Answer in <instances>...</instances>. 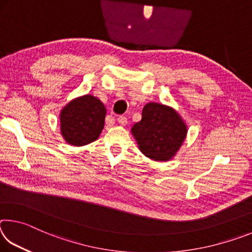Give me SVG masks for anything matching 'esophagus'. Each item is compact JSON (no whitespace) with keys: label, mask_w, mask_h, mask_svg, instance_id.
Returning a JSON list of instances; mask_svg holds the SVG:
<instances>
[{"label":"esophagus","mask_w":252,"mask_h":252,"mask_svg":"<svg viewBox=\"0 0 252 252\" xmlns=\"http://www.w3.org/2000/svg\"><path fill=\"white\" fill-rule=\"evenodd\" d=\"M118 122L120 123V125H122V126H126V123H127V119L126 118V117H123V116H120L118 118Z\"/></svg>","instance_id":"1"}]
</instances>
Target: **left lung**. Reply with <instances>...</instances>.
Instances as JSON below:
<instances>
[{
  "label": "left lung",
  "mask_w": 252,
  "mask_h": 252,
  "mask_svg": "<svg viewBox=\"0 0 252 252\" xmlns=\"http://www.w3.org/2000/svg\"><path fill=\"white\" fill-rule=\"evenodd\" d=\"M144 156L155 161L172 159L187 136V126L176 110L150 102L143 106L142 119L131 129Z\"/></svg>",
  "instance_id": "8db88e82"
}]
</instances>
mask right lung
Here are the masks:
<instances>
[{
	"label": "right lung",
	"instance_id": "add662e5",
	"mask_svg": "<svg viewBox=\"0 0 252 252\" xmlns=\"http://www.w3.org/2000/svg\"><path fill=\"white\" fill-rule=\"evenodd\" d=\"M106 109L97 97L87 94L69 102L60 113L61 133L72 146L81 147L99 138Z\"/></svg>",
	"mask_w": 252,
	"mask_h": 252
}]
</instances>
